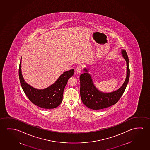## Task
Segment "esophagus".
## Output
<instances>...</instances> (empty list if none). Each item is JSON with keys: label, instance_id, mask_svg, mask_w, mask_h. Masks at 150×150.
Returning a JSON list of instances; mask_svg holds the SVG:
<instances>
[{"label": "esophagus", "instance_id": "obj_1", "mask_svg": "<svg viewBox=\"0 0 150 150\" xmlns=\"http://www.w3.org/2000/svg\"><path fill=\"white\" fill-rule=\"evenodd\" d=\"M81 71V66H79V67H77V68L75 69V73L77 74H80Z\"/></svg>", "mask_w": 150, "mask_h": 150}]
</instances>
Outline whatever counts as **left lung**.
Wrapping results in <instances>:
<instances>
[{
    "instance_id": "obj_1",
    "label": "left lung",
    "mask_w": 150,
    "mask_h": 150,
    "mask_svg": "<svg viewBox=\"0 0 150 150\" xmlns=\"http://www.w3.org/2000/svg\"><path fill=\"white\" fill-rule=\"evenodd\" d=\"M121 54L126 62V77L122 86L117 90L110 92H104L99 90L93 83L88 67L83 69L84 73L80 76L81 99L85 105L92 110H101L108 108L116 103L124 93L130 77L129 59L127 52L122 49Z\"/></svg>"
}]
</instances>
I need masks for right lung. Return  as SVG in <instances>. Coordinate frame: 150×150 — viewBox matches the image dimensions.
I'll return each mask as SVG.
<instances>
[{"mask_svg": "<svg viewBox=\"0 0 150 150\" xmlns=\"http://www.w3.org/2000/svg\"><path fill=\"white\" fill-rule=\"evenodd\" d=\"M21 61L22 57L18 70L19 79L21 87L29 100L35 105L42 108L52 109L58 107L62 101L65 87L69 79L73 75L74 69L63 72L54 83L48 87L38 89L29 85L24 80L22 74Z\"/></svg>", "mask_w": 150, "mask_h": 150, "instance_id": "add662e5", "label": "right lung"}]
</instances>
